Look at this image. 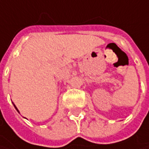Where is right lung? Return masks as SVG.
<instances>
[{"instance_id": "obj_1", "label": "right lung", "mask_w": 149, "mask_h": 149, "mask_svg": "<svg viewBox=\"0 0 149 149\" xmlns=\"http://www.w3.org/2000/svg\"><path fill=\"white\" fill-rule=\"evenodd\" d=\"M13 105H14V107H15V109H16V110H17V112H18V113H20V112H19V110H18V109H17V108H16V106L14 104H13Z\"/></svg>"}]
</instances>
